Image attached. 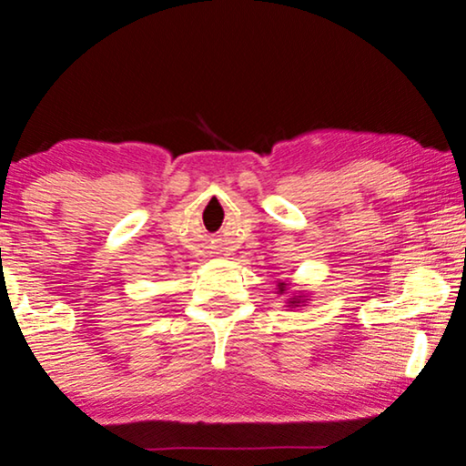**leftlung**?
Returning <instances> with one entry per match:
<instances>
[{
	"instance_id": "obj_1",
	"label": "left lung",
	"mask_w": 466,
	"mask_h": 466,
	"mask_svg": "<svg viewBox=\"0 0 466 466\" xmlns=\"http://www.w3.org/2000/svg\"><path fill=\"white\" fill-rule=\"evenodd\" d=\"M289 286H290V284H286V282H278V289H276V292H278V295H284V292L289 290ZM305 303H309L308 292H295V295L286 299V308H290V309H295V308H303Z\"/></svg>"
}]
</instances>
